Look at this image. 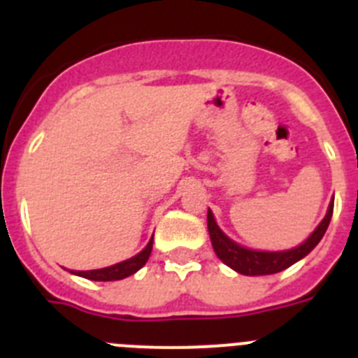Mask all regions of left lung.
<instances>
[{
  "label": "left lung",
  "instance_id": "left-lung-1",
  "mask_svg": "<svg viewBox=\"0 0 358 358\" xmlns=\"http://www.w3.org/2000/svg\"><path fill=\"white\" fill-rule=\"evenodd\" d=\"M331 213H334V201L330 202L327 215L321 220V224L315 227L314 233L301 245L289 249V251H255V249L238 245L229 236L224 235L222 229L217 226L211 210H208V231H210L211 245H213L215 252L227 267H231L240 274H245V276H265V274L281 273V271H285L287 267L294 265L301 258H305L321 242V238L327 233L328 224L331 220Z\"/></svg>",
  "mask_w": 358,
  "mask_h": 358
}]
</instances>
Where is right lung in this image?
Instances as JSON below:
<instances>
[{
	"label": "right lung",
	"instance_id": "add662e5",
	"mask_svg": "<svg viewBox=\"0 0 358 358\" xmlns=\"http://www.w3.org/2000/svg\"><path fill=\"white\" fill-rule=\"evenodd\" d=\"M152 242H154V236L150 238V242L147 243V248L141 252H138L136 256L129 258L125 262H120L116 265H110L106 268H94V271H69L71 274H77V276L87 278V280L93 281H116L123 280V278L131 276V274L138 273L145 264H147L148 256L152 252Z\"/></svg>",
	"mask_w": 358,
	"mask_h": 358
}]
</instances>
